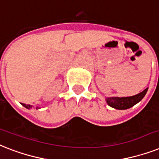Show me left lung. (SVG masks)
Instances as JSON below:
<instances>
[{"label":"left lung","instance_id":"left-lung-1","mask_svg":"<svg viewBox=\"0 0 159 159\" xmlns=\"http://www.w3.org/2000/svg\"><path fill=\"white\" fill-rule=\"evenodd\" d=\"M148 88H146L142 92L139 93L137 95L130 96V97H110L107 98L106 101L109 106L113 107L117 109H126L134 106L138 102L142 100L146 94Z\"/></svg>","mask_w":159,"mask_h":159}]
</instances>
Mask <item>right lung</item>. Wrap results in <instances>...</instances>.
Wrapping results in <instances>:
<instances>
[{"label":"right lung","mask_w":159,"mask_h":159,"mask_svg":"<svg viewBox=\"0 0 159 159\" xmlns=\"http://www.w3.org/2000/svg\"><path fill=\"white\" fill-rule=\"evenodd\" d=\"M23 104V106H24L25 108H27V109H31V108H32V106L29 105V104ZM36 109H38V108H36Z\"/></svg>","instance_id":"add662e5"}]
</instances>
